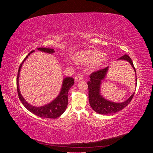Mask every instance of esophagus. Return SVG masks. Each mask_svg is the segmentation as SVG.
Returning <instances> with one entry per match:
<instances>
[{
    "label": "esophagus",
    "instance_id": "obj_1",
    "mask_svg": "<svg viewBox=\"0 0 153 153\" xmlns=\"http://www.w3.org/2000/svg\"><path fill=\"white\" fill-rule=\"evenodd\" d=\"M82 79H83V77H82V75H81V74H78V75H77L75 76V82H76L80 81V80H82Z\"/></svg>",
    "mask_w": 153,
    "mask_h": 153
}]
</instances>
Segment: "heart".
Wrapping results in <instances>:
<instances>
[{
  "label": "heart",
  "mask_w": 153,
  "mask_h": 153,
  "mask_svg": "<svg viewBox=\"0 0 153 153\" xmlns=\"http://www.w3.org/2000/svg\"><path fill=\"white\" fill-rule=\"evenodd\" d=\"M71 58L76 64L81 65L92 64V68L99 69L105 67L108 62V57L97 50H87L72 54ZM66 63H68L66 61Z\"/></svg>",
  "instance_id": "1"
}]
</instances>
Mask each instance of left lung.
<instances>
[{"instance_id":"left-lung-1","label":"left lung","mask_w":153,"mask_h":153,"mask_svg":"<svg viewBox=\"0 0 153 153\" xmlns=\"http://www.w3.org/2000/svg\"><path fill=\"white\" fill-rule=\"evenodd\" d=\"M117 60L126 61L130 64L134 71H135V76L137 77L135 68L133 66L131 58L128 55H124L121 57L119 58ZM108 70L109 66L96 72L92 73L90 75V81L87 82L88 88H89V104L91 108L96 112L100 114H110L117 112L119 111L123 110L130 103L134 94H135V92H134L126 101L120 103L113 102V101L105 99L101 93V86L102 84V82L107 76ZM135 82V84L137 85V78Z\"/></svg>"}]
</instances>
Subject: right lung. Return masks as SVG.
<instances>
[{
  "label": "right lung",
  "mask_w": 153,
  "mask_h": 153,
  "mask_svg": "<svg viewBox=\"0 0 153 153\" xmlns=\"http://www.w3.org/2000/svg\"><path fill=\"white\" fill-rule=\"evenodd\" d=\"M37 50L41 51L45 53H47L49 54H52L55 52L53 49L47 48H38ZM34 52V50H32L27 55V57L23 61L22 64L18 69V76L16 79V85H17V91L19 98L21 101L22 103L25 107L30 111L32 114L40 117L43 118H50V119H55L61 116V115L65 112V110L68 106V94L70 89V88L74 84V79L72 77H66L62 80V84L61 89L60 91L58 96L51 102L45 104L41 106H35L30 105L28 102H27L26 100L24 98L20 92L19 88V77L21 69L23 64L26 61V59L28 58L29 55Z\"/></svg>",
  "instance_id": "1"
}]
</instances>
